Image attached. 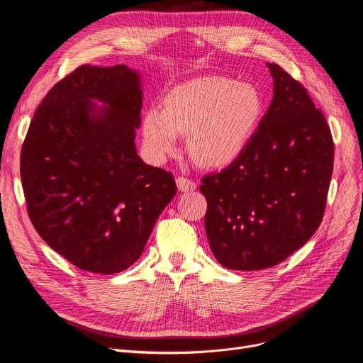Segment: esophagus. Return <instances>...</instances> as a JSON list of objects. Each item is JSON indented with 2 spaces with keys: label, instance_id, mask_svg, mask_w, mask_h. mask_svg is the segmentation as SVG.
I'll return each mask as SVG.
<instances>
[{
  "label": "esophagus",
  "instance_id": "34e87169",
  "mask_svg": "<svg viewBox=\"0 0 363 363\" xmlns=\"http://www.w3.org/2000/svg\"><path fill=\"white\" fill-rule=\"evenodd\" d=\"M177 185H178L181 191H194V189L197 188V184L193 179H189L186 177H178L177 178Z\"/></svg>",
  "mask_w": 363,
  "mask_h": 363
}]
</instances>
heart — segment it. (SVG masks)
<instances>
[{
  "instance_id": "1",
  "label": "heart",
  "mask_w": 363,
  "mask_h": 363,
  "mask_svg": "<svg viewBox=\"0 0 363 363\" xmlns=\"http://www.w3.org/2000/svg\"><path fill=\"white\" fill-rule=\"evenodd\" d=\"M260 114L256 88L222 76H203L172 89L163 110L145 113L144 144L160 160L175 155L179 133H188L186 148L196 162L223 166L250 141Z\"/></svg>"
}]
</instances>
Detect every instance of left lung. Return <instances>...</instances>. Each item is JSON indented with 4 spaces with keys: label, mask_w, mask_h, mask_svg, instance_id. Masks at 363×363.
I'll list each match as a JSON object with an SVG mask.
<instances>
[{
    "label": "left lung",
    "mask_w": 363,
    "mask_h": 363,
    "mask_svg": "<svg viewBox=\"0 0 363 363\" xmlns=\"http://www.w3.org/2000/svg\"><path fill=\"white\" fill-rule=\"evenodd\" d=\"M274 99L240 156L204 175L207 240L228 269L259 271L287 259L319 228L334 164L327 119L308 89L268 63Z\"/></svg>",
    "instance_id": "1"
}]
</instances>
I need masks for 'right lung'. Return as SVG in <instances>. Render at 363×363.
Segmentation results:
<instances>
[{"label": "right lung", "mask_w": 363, "mask_h": 363, "mask_svg": "<svg viewBox=\"0 0 363 363\" xmlns=\"http://www.w3.org/2000/svg\"><path fill=\"white\" fill-rule=\"evenodd\" d=\"M141 106L135 70L84 65L47 92L29 125L21 155L29 219L82 271L129 268L177 194L174 175L137 155Z\"/></svg>", "instance_id": "add662e5"}]
</instances>
